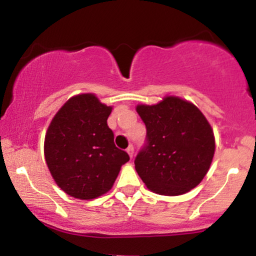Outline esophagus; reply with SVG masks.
I'll return each mask as SVG.
<instances>
[{
	"label": "esophagus",
	"mask_w": 256,
	"mask_h": 256,
	"mask_svg": "<svg viewBox=\"0 0 256 256\" xmlns=\"http://www.w3.org/2000/svg\"><path fill=\"white\" fill-rule=\"evenodd\" d=\"M126 152H128V154L130 155V158H132V156H134V146H128V149H126Z\"/></svg>",
	"instance_id": "34e87169"
}]
</instances>
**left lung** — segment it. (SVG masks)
I'll return each instance as SVG.
<instances>
[{"instance_id":"obj_1","label":"left lung","mask_w":256,"mask_h":256,"mask_svg":"<svg viewBox=\"0 0 256 256\" xmlns=\"http://www.w3.org/2000/svg\"><path fill=\"white\" fill-rule=\"evenodd\" d=\"M146 128V143L134 158L140 179L152 192L177 196L201 183L214 156V134L195 104L167 96L136 108Z\"/></svg>"}]
</instances>
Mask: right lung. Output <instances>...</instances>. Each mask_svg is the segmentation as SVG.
Masks as SVG:
<instances>
[{
	"instance_id": "1",
	"label": "right lung",
	"mask_w": 256,
	"mask_h": 256,
	"mask_svg": "<svg viewBox=\"0 0 256 256\" xmlns=\"http://www.w3.org/2000/svg\"><path fill=\"white\" fill-rule=\"evenodd\" d=\"M112 112L92 94L70 98L52 118L44 140L46 165L67 195L92 200L110 192L128 154L114 144Z\"/></svg>"
}]
</instances>
